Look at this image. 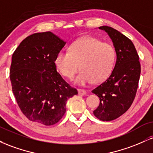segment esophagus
Returning <instances> with one entry per match:
<instances>
[{
    "mask_svg": "<svg viewBox=\"0 0 153 153\" xmlns=\"http://www.w3.org/2000/svg\"><path fill=\"white\" fill-rule=\"evenodd\" d=\"M78 94L80 96H86L87 92L86 91L83 90V89H78Z\"/></svg>",
    "mask_w": 153,
    "mask_h": 153,
    "instance_id": "esophagus-1",
    "label": "esophagus"
}]
</instances>
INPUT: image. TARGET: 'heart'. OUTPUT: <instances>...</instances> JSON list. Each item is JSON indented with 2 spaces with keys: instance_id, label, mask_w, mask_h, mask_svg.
<instances>
[{
  "instance_id": "b5f03b06",
  "label": "heart",
  "mask_w": 153,
  "mask_h": 153,
  "mask_svg": "<svg viewBox=\"0 0 153 153\" xmlns=\"http://www.w3.org/2000/svg\"><path fill=\"white\" fill-rule=\"evenodd\" d=\"M116 52L108 43L92 36L79 39L70 47V52L60 51L56 54L54 64L63 76L72 79L80 68L74 82L85 85L94 81L101 82L109 76L114 66Z\"/></svg>"
}]
</instances>
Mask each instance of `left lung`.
Segmentation results:
<instances>
[{
  "mask_svg": "<svg viewBox=\"0 0 153 153\" xmlns=\"http://www.w3.org/2000/svg\"><path fill=\"white\" fill-rule=\"evenodd\" d=\"M99 29L108 35L117 54L111 74L92 91L100 99L94 114L107 122L118 118L131 106L138 87L141 67L134 44L129 38L110 26H100Z\"/></svg>",
  "mask_w": 153,
  "mask_h": 153,
  "instance_id": "8db88e82",
  "label": "left lung"
}]
</instances>
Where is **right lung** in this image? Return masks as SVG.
I'll return each mask as SVG.
<instances>
[{"label": "right lung", "mask_w": 153, "mask_h": 153, "mask_svg": "<svg viewBox=\"0 0 153 153\" xmlns=\"http://www.w3.org/2000/svg\"><path fill=\"white\" fill-rule=\"evenodd\" d=\"M65 44L51 31L35 33L23 40L12 55V90L19 108L31 122L56 124L65 113L67 100L78 94L54 64L56 54Z\"/></svg>", "instance_id": "add662e5"}]
</instances>
